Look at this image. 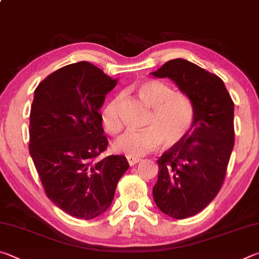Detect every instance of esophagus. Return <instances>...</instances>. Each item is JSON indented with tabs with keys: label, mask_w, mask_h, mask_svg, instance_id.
Wrapping results in <instances>:
<instances>
[{
	"label": "esophagus",
	"mask_w": 259,
	"mask_h": 259,
	"mask_svg": "<svg viewBox=\"0 0 259 259\" xmlns=\"http://www.w3.org/2000/svg\"><path fill=\"white\" fill-rule=\"evenodd\" d=\"M126 160H128V163L130 165H134L136 163H138L139 161H142V159H139V157H133V156H126Z\"/></svg>",
	"instance_id": "obj_1"
}]
</instances>
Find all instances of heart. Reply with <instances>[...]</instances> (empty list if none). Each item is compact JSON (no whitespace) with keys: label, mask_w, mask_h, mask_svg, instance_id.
Returning a JSON list of instances; mask_svg holds the SVG:
<instances>
[{"label":"heart","mask_w":259,"mask_h":259,"mask_svg":"<svg viewBox=\"0 0 259 259\" xmlns=\"http://www.w3.org/2000/svg\"><path fill=\"white\" fill-rule=\"evenodd\" d=\"M139 97L152 113L142 130H128L115 139L113 150L126 156L138 157L163 143L165 147L177 145L186 138L194 122V107L186 95L175 93L166 83L147 80L137 87ZM122 95H117L105 105L102 111V123L109 134H117L123 126L120 106Z\"/></svg>","instance_id":"1"}]
</instances>
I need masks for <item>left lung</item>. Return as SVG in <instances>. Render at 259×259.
<instances>
[{
	"label": "left lung",
	"mask_w": 259,
	"mask_h": 259,
	"mask_svg": "<svg viewBox=\"0 0 259 259\" xmlns=\"http://www.w3.org/2000/svg\"><path fill=\"white\" fill-rule=\"evenodd\" d=\"M151 74L172 80L194 107L186 138L157 160L153 187L161 211L184 219L207 207L224 183L234 146V103L221 77L188 60H169Z\"/></svg>",
	"instance_id": "left-lung-1"
}]
</instances>
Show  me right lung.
Listing matches in <instances>:
<instances>
[{
  "instance_id": "right-lung-1",
  "label": "right lung",
  "mask_w": 259,
  "mask_h": 259,
  "mask_svg": "<svg viewBox=\"0 0 259 259\" xmlns=\"http://www.w3.org/2000/svg\"><path fill=\"white\" fill-rule=\"evenodd\" d=\"M117 80L88 61L47 76L34 91L29 153L48 198L78 219H93L111 205L129 168L123 155L100 159L108 140L99 109Z\"/></svg>"
}]
</instances>
